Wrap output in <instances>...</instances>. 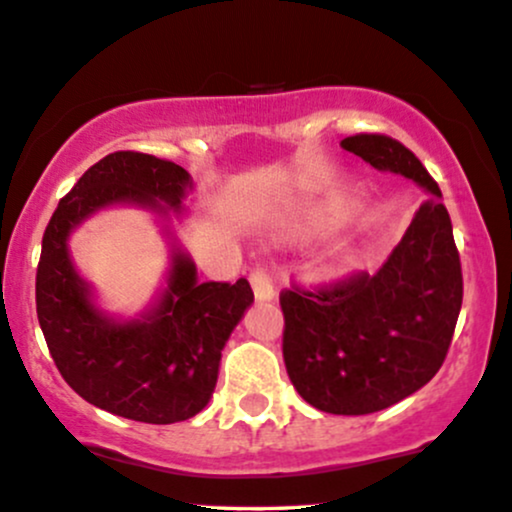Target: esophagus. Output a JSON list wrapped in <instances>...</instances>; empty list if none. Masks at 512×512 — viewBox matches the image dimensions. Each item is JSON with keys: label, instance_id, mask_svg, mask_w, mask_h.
Returning a JSON list of instances; mask_svg holds the SVG:
<instances>
[{"label": "esophagus", "instance_id": "34e87169", "mask_svg": "<svg viewBox=\"0 0 512 512\" xmlns=\"http://www.w3.org/2000/svg\"><path fill=\"white\" fill-rule=\"evenodd\" d=\"M249 282H251V289H254L256 301L275 299V287H273V282H270V277L266 275V270H261V268L251 270Z\"/></svg>", "mask_w": 512, "mask_h": 512}]
</instances>
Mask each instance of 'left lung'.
Here are the masks:
<instances>
[{
    "label": "left lung",
    "instance_id": "1",
    "mask_svg": "<svg viewBox=\"0 0 512 512\" xmlns=\"http://www.w3.org/2000/svg\"><path fill=\"white\" fill-rule=\"evenodd\" d=\"M342 147L430 192L375 275L280 292L282 356L294 389L325 413L365 415L437 375L463 304V270L441 189L418 156L380 132H358Z\"/></svg>",
    "mask_w": 512,
    "mask_h": 512
}]
</instances>
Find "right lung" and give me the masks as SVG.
Returning a JSON list of instances; mask_svg holds the SVG:
<instances>
[{"label":"right lung","mask_w":512,"mask_h":512,"mask_svg":"<svg viewBox=\"0 0 512 512\" xmlns=\"http://www.w3.org/2000/svg\"><path fill=\"white\" fill-rule=\"evenodd\" d=\"M189 173L142 151H113L85 170L42 237L35 301L44 342L75 394L121 418L170 425L197 415L218 382L220 351L254 301L249 282H197L175 251L168 289L142 320L113 323L90 301L68 256V235L99 208L130 201L180 211Z\"/></svg>","instance_id":"add662e5"}]
</instances>
